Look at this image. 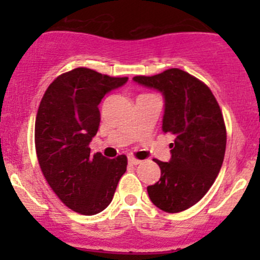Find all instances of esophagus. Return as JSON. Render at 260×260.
I'll return each mask as SVG.
<instances>
[{
    "label": "esophagus",
    "mask_w": 260,
    "mask_h": 260,
    "mask_svg": "<svg viewBox=\"0 0 260 260\" xmlns=\"http://www.w3.org/2000/svg\"><path fill=\"white\" fill-rule=\"evenodd\" d=\"M128 164H131V165H140L141 164V161L140 159H137V158H135V157H128Z\"/></svg>",
    "instance_id": "1"
}]
</instances>
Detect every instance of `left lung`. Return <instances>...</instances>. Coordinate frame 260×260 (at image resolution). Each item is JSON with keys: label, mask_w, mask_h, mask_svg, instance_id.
Wrapping results in <instances>:
<instances>
[{"label": "left lung", "mask_w": 260, "mask_h": 260, "mask_svg": "<svg viewBox=\"0 0 260 260\" xmlns=\"http://www.w3.org/2000/svg\"><path fill=\"white\" fill-rule=\"evenodd\" d=\"M133 80L162 93V131L175 136L170 161L153 159L161 177L147 192L161 210L183 211L205 196L221 169L226 147L221 109L208 85L177 68Z\"/></svg>", "instance_id": "8db88e82"}]
</instances>
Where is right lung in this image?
I'll return each mask as SVG.
<instances>
[{"mask_svg": "<svg viewBox=\"0 0 260 260\" xmlns=\"http://www.w3.org/2000/svg\"><path fill=\"white\" fill-rule=\"evenodd\" d=\"M127 80L77 68L57 77L41 99L35 122L39 165L57 198L79 214L103 211L127 170L124 154L109 159L89 148L101 123L99 103Z\"/></svg>", "mask_w": 260, "mask_h": 260, "instance_id": "1", "label": "right lung"}]
</instances>
